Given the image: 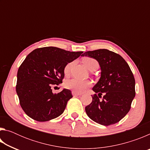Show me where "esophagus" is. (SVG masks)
Wrapping results in <instances>:
<instances>
[{
  "mask_svg": "<svg viewBox=\"0 0 150 150\" xmlns=\"http://www.w3.org/2000/svg\"><path fill=\"white\" fill-rule=\"evenodd\" d=\"M72 95H73V96H80V95H81V94L77 93L74 92V91H72Z\"/></svg>",
  "mask_w": 150,
  "mask_h": 150,
  "instance_id": "34e87169",
  "label": "esophagus"
}]
</instances>
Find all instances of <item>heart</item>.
<instances>
[{"label": "heart", "instance_id": "heart-1", "mask_svg": "<svg viewBox=\"0 0 150 150\" xmlns=\"http://www.w3.org/2000/svg\"><path fill=\"white\" fill-rule=\"evenodd\" d=\"M83 63L88 69L93 71L98 67L97 61L92 57H85L83 59ZM73 62L68 63L64 67V73L65 75H68L70 73L71 69L73 66ZM91 86L90 81H83L77 79H71L65 82V87L77 93H82Z\"/></svg>", "mask_w": 150, "mask_h": 150}]
</instances>
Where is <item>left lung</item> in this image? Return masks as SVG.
I'll use <instances>...</instances> for the list:
<instances>
[{
	"label": "left lung",
	"instance_id": "left-lung-1",
	"mask_svg": "<svg viewBox=\"0 0 150 150\" xmlns=\"http://www.w3.org/2000/svg\"><path fill=\"white\" fill-rule=\"evenodd\" d=\"M82 56L95 58L101 69L100 79L93 88L92 102L85 107L87 115L101 125L118 122L130 111L136 95L130 67L121 55L106 49L88 51Z\"/></svg>",
	"mask_w": 150,
	"mask_h": 150
}]
</instances>
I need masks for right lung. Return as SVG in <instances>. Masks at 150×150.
<instances>
[{
  "label": "right lung",
  "instance_id": "add662e5",
  "mask_svg": "<svg viewBox=\"0 0 150 150\" xmlns=\"http://www.w3.org/2000/svg\"><path fill=\"white\" fill-rule=\"evenodd\" d=\"M83 53L45 47L27 55L18 70L16 90L20 105L29 117L45 122L63 112L73 97L71 91L64 88L54 94L52 87L62 83L65 66Z\"/></svg>",
  "mask_w": 150,
  "mask_h": 150
}]
</instances>
